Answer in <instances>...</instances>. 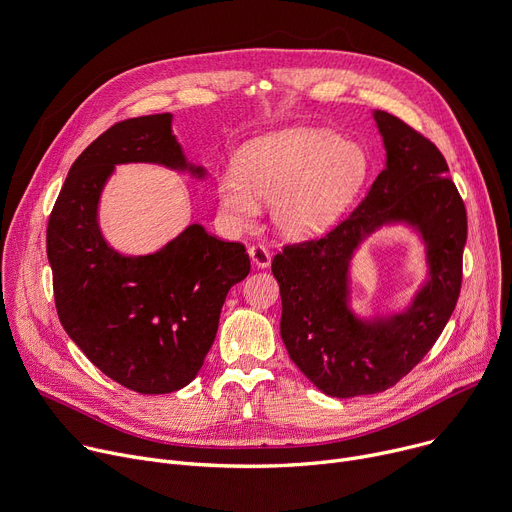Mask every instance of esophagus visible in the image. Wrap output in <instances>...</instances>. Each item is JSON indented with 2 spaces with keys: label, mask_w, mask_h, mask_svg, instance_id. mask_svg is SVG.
Here are the masks:
<instances>
[{
  "label": "esophagus",
  "mask_w": 512,
  "mask_h": 512,
  "mask_svg": "<svg viewBox=\"0 0 512 512\" xmlns=\"http://www.w3.org/2000/svg\"><path fill=\"white\" fill-rule=\"evenodd\" d=\"M249 257H251L253 265H257L259 269H265V267H269V263H271V255H269V251H267L263 245H253V247H249Z\"/></svg>",
  "instance_id": "obj_1"
}]
</instances>
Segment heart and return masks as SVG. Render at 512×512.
<instances>
[{"label": "heart", "instance_id": "heart-1", "mask_svg": "<svg viewBox=\"0 0 512 512\" xmlns=\"http://www.w3.org/2000/svg\"><path fill=\"white\" fill-rule=\"evenodd\" d=\"M371 175L369 153L327 128L294 126L261 134L237 155V169L218 177L220 214L245 230L271 202L280 235L306 241L324 235L353 206Z\"/></svg>", "mask_w": 512, "mask_h": 512}]
</instances>
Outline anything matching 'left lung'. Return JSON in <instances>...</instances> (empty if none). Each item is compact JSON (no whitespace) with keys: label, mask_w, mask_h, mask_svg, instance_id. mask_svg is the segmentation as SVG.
Instances as JSON below:
<instances>
[{"label":"left lung","mask_w":512,"mask_h":512,"mask_svg":"<svg viewBox=\"0 0 512 512\" xmlns=\"http://www.w3.org/2000/svg\"><path fill=\"white\" fill-rule=\"evenodd\" d=\"M386 165L365 200L320 241L271 263L280 333L290 359L327 396L394 386L435 345L457 304L468 218L439 149L396 116L374 110ZM402 225L424 247L426 280L396 311L352 306V257L382 227Z\"/></svg>","instance_id":"8db88e82"}]
</instances>
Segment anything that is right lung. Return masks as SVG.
Instances as JSON below:
<instances>
[{"label":"right lung","instance_id":"right-lung-1","mask_svg":"<svg viewBox=\"0 0 512 512\" xmlns=\"http://www.w3.org/2000/svg\"><path fill=\"white\" fill-rule=\"evenodd\" d=\"M151 163L202 181L173 134V116L114 124L71 165L46 228L57 314L102 374L141 394L188 386L204 365L228 290L251 271L241 243L188 224L161 249L126 255L100 226V202L116 165Z\"/></svg>","mask_w":512,"mask_h":512}]
</instances>
